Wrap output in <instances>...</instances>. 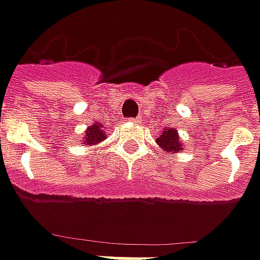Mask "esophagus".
<instances>
[{
	"label": "esophagus",
	"mask_w": 260,
	"mask_h": 260,
	"mask_svg": "<svg viewBox=\"0 0 260 260\" xmlns=\"http://www.w3.org/2000/svg\"><path fill=\"white\" fill-rule=\"evenodd\" d=\"M142 121V118L141 116H138V118H131L129 122H135V123H139V122Z\"/></svg>",
	"instance_id": "esophagus-1"
}]
</instances>
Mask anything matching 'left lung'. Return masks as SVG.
Masks as SVG:
<instances>
[{
    "instance_id": "8db88e82",
    "label": "left lung",
    "mask_w": 260,
    "mask_h": 260,
    "mask_svg": "<svg viewBox=\"0 0 260 260\" xmlns=\"http://www.w3.org/2000/svg\"><path fill=\"white\" fill-rule=\"evenodd\" d=\"M157 144L159 148H162L167 152H171V154H177L180 151H183V142L178 137V132L174 128H170L167 126L164 129L161 131V135L157 138Z\"/></svg>"
}]
</instances>
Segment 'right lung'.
<instances>
[{"mask_svg": "<svg viewBox=\"0 0 260 260\" xmlns=\"http://www.w3.org/2000/svg\"><path fill=\"white\" fill-rule=\"evenodd\" d=\"M106 135L108 134H106L102 123L93 122V123H90V126L86 128L85 134L82 137V142H83V145H87V147L98 145V144H101L102 141L106 139Z\"/></svg>", "mask_w": 260, "mask_h": 260, "instance_id": "obj_1", "label": "right lung"}]
</instances>
